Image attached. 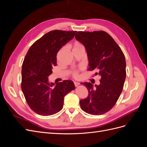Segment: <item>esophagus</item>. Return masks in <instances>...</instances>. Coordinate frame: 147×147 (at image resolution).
Here are the masks:
<instances>
[{"instance_id":"34e87169","label":"esophagus","mask_w":147,"mask_h":147,"mask_svg":"<svg viewBox=\"0 0 147 147\" xmlns=\"http://www.w3.org/2000/svg\"><path fill=\"white\" fill-rule=\"evenodd\" d=\"M74 84H75V86L77 87V86H78L79 85V84H80V83H78V82H74Z\"/></svg>"}]
</instances>
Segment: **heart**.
I'll use <instances>...</instances> for the list:
<instances>
[{
	"instance_id": "heart-1",
	"label": "heart",
	"mask_w": 147,
	"mask_h": 147,
	"mask_svg": "<svg viewBox=\"0 0 147 147\" xmlns=\"http://www.w3.org/2000/svg\"><path fill=\"white\" fill-rule=\"evenodd\" d=\"M83 48V45H82V43H80L78 42H75L74 45H73V50H75V49H77V48ZM72 77L74 78H78L80 77L79 75V71L78 70H74L72 71Z\"/></svg>"
}]
</instances>
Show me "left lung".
I'll list each match as a JSON object with an SVG mask.
<instances>
[{
    "label": "left lung",
    "mask_w": 147,
    "mask_h": 147,
    "mask_svg": "<svg viewBox=\"0 0 147 147\" xmlns=\"http://www.w3.org/2000/svg\"><path fill=\"white\" fill-rule=\"evenodd\" d=\"M75 38L87 51L89 70H96L100 76V84L94 86L83 83L88 90L86 99L80 100L81 109L88 114L100 115L112 109L123 91L126 79V60L113 38L105 31H79Z\"/></svg>",
    "instance_id": "obj_1"
}]
</instances>
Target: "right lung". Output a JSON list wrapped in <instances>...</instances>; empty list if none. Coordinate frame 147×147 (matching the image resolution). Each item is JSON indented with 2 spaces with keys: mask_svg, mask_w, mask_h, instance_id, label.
<instances>
[{
  "mask_svg": "<svg viewBox=\"0 0 147 147\" xmlns=\"http://www.w3.org/2000/svg\"><path fill=\"white\" fill-rule=\"evenodd\" d=\"M77 31L51 30L30 47L22 65L21 90L26 102L34 112L42 116L54 115L63 109L64 96L75 90L71 80L55 85L48 77L57 64L56 55L72 40Z\"/></svg>",
  "mask_w": 147,
  "mask_h": 147,
  "instance_id": "obj_1",
  "label": "right lung"
}]
</instances>
